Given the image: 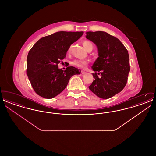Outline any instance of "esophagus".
Wrapping results in <instances>:
<instances>
[{
    "label": "esophagus",
    "mask_w": 156,
    "mask_h": 156,
    "mask_svg": "<svg viewBox=\"0 0 156 156\" xmlns=\"http://www.w3.org/2000/svg\"><path fill=\"white\" fill-rule=\"evenodd\" d=\"M81 74H86V72L84 71H81Z\"/></svg>",
    "instance_id": "34e87169"
}]
</instances>
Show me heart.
<instances>
[{
	"label": "heart",
	"mask_w": 156,
	"mask_h": 156,
	"mask_svg": "<svg viewBox=\"0 0 156 156\" xmlns=\"http://www.w3.org/2000/svg\"><path fill=\"white\" fill-rule=\"evenodd\" d=\"M83 45L85 47V48L88 50L90 48H93V44L88 40H85L83 42ZM70 48H69L68 51H69ZM71 64L75 67L81 68H84L87 67L88 64V61L87 60H83V59H76L72 61L71 62Z\"/></svg>",
	"instance_id": "obj_1"
}]
</instances>
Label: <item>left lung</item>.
<instances>
[{
  "label": "left lung",
  "mask_w": 156,
  "mask_h": 156,
  "mask_svg": "<svg viewBox=\"0 0 156 156\" xmlns=\"http://www.w3.org/2000/svg\"><path fill=\"white\" fill-rule=\"evenodd\" d=\"M86 38L97 45L99 55L92 66L95 73L89 89L101 98H110L126 86L130 69L128 51L118 38L105 31L87 32Z\"/></svg>",
  "instance_id": "8db88e82"
}]
</instances>
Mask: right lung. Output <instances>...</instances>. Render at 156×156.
I'll return each instance as SVG.
<instances>
[{
	"label": "right lung",
	"instance_id": "add662e5",
	"mask_svg": "<svg viewBox=\"0 0 156 156\" xmlns=\"http://www.w3.org/2000/svg\"><path fill=\"white\" fill-rule=\"evenodd\" d=\"M83 34V31H58L42 37L31 48L27 55L26 73L35 92L51 99L64 90L70 78L80 74L81 70L69 66L65 71L58 64L66 58L71 45Z\"/></svg>",
	"mask_w": 156,
	"mask_h": 156
}]
</instances>
